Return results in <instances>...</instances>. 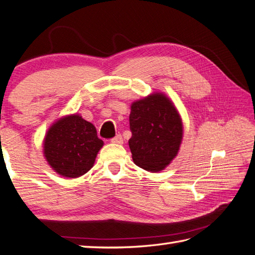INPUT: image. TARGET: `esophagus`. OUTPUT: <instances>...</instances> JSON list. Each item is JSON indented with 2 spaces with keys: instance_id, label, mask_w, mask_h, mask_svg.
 <instances>
[{
  "instance_id": "esophagus-1",
  "label": "esophagus",
  "mask_w": 255,
  "mask_h": 255,
  "mask_svg": "<svg viewBox=\"0 0 255 255\" xmlns=\"http://www.w3.org/2000/svg\"><path fill=\"white\" fill-rule=\"evenodd\" d=\"M111 142L114 143V144H122V143H123V137H122L121 134H118L117 136H114V137L112 138Z\"/></svg>"
}]
</instances>
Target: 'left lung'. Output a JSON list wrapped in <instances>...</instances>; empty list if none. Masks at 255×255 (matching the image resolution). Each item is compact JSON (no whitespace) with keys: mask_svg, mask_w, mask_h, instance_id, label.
<instances>
[{"mask_svg":"<svg viewBox=\"0 0 255 255\" xmlns=\"http://www.w3.org/2000/svg\"><path fill=\"white\" fill-rule=\"evenodd\" d=\"M128 146L133 162L148 172H160L180 150L183 126L172 101L153 93L131 105Z\"/></svg>","mask_w":255,"mask_h":255,"instance_id":"8db88e82","label":"left lung"}]
</instances>
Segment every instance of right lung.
Returning a JSON list of instances; mask_svg holds the SVG:
<instances>
[{
  "mask_svg": "<svg viewBox=\"0 0 255 255\" xmlns=\"http://www.w3.org/2000/svg\"><path fill=\"white\" fill-rule=\"evenodd\" d=\"M103 144L92 123L80 114H72L59 119L47 129L43 153L57 174L75 179L92 169Z\"/></svg>",
  "mask_w": 255,
  "mask_h": 255,
  "instance_id": "add662e5",
  "label": "right lung"
}]
</instances>
